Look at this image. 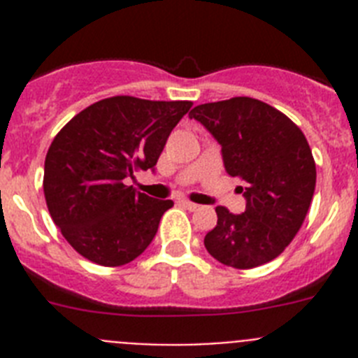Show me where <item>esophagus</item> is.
I'll return each mask as SVG.
<instances>
[{"label": "esophagus", "mask_w": 358, "mask_h": 358, "mask_svg": "<svg viewBox=\"0 0 358 358\" xmlns=\"http://www.w3.org/2000/svg\"><path fill=\"white\" fill-rule=\"evenodd\" d=\"M182 204V206L185 208H188L189 211H195L199 208V204H195V202H189V201H186V199H182V201H179Z\"/></svg>", "instance_id": "1"}]
</instances>
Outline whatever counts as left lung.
I'll list each match as a JSON object with an SVG mask.
<instances>
[{
	"label": "left lung",
	"instance_id": "left-lung-1",
	"mask_svg": "<svg viewBox=\"0 0 358 358\" xmlns=\"http://www.w3.org/2000/svg\"><path fill=\"white\" fill-rule=\"evenodd\" d=\"M189 118L220 143L226 172L242 181L245 197L240 215L215 208L208 252L235 268L274 260L297 235L314 197L315 161L305 134L281 110L249 96L202 103Z\"/></svg>",
	"mask_w": 358,
	"mask_h": 358
}]
</instances>
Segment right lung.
I'll return each instance as SVG.
<instances>
[{"label":"right lung","instance_id":"add662e5","mask_svg":"<svg viewBox=\"0 0 358 358\" xmlns=\"http://www.w3.org/2000/svg\"><path fill=\"white\" fill-rule=\"evenodd\" d=\"M194 106L136 96L103 98L73 116L53 138L44 161V197L57 227L78 255L120 267L156 236L172 201L127 185L154 170L170 132Z\"/></svg>","mask_w":358,"mask_h":358}]
</instances>
